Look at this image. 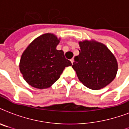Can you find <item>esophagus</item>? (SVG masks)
<instances>
[{
  "instance_id": "esophagus-1",
  "label": "esophagus",
  "mask_w": 129,
  "mask_h": 129,
  "mask_svg": "<svg viewBox=\"0 0 129 129\" xmlns=\"http://www.w3.org/2000/svg\"><path fill=\"white\" fill-rule=\"evenodd\" d=\"M70 61H71V63H72V64H73V63H74V58L71 59Z\"/></svg>"
}]
</instances>
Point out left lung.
<instances>
[{
	"label": "left lung",
	"instance_id": "8db88e82",
	"mask_svg": "<svg viewBox=\"0 0 129 129\" xmlns=\"http://www.w3.org/2000/svg\"><path fill=\"white\" fill-rule=\"evenodd\" d=\"M80 54L74 57L72 68L79 80L87 88L98 90L112 82L118 63L105 45L95 41H80Z\"/></svg>",
	"mask_w": 129,
	"mask_h": 129
}]
</instances>
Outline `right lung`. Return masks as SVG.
<instances>
[{"mask_svg": "<svg viewBox=\"0 0 129 129\" xmlns=\"http://www.w3.org/2000/svg\"><path fill=\"white\" fill-rule=\"evenodd\" d=\"M59 39L45 33L33 40L21 55L19 69L24 80L32 87L44 89L56 82L72 63L62 50H57Z\"/></svg>", "mask_w": 129, "mask_h": 129, "instance_id": "1", "label": "right lung"}]
</instances>
